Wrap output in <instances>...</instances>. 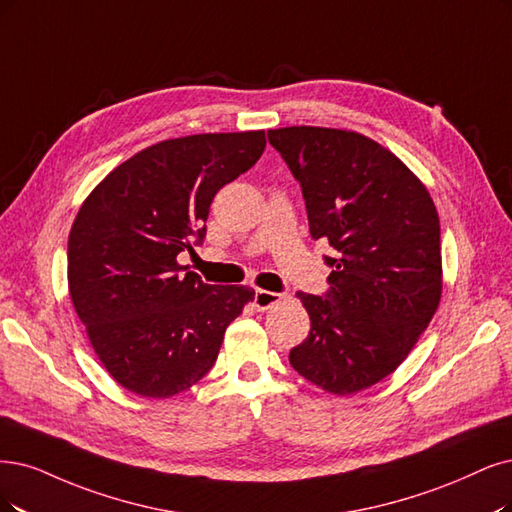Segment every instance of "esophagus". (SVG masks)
I'll list each match as a JSON object with an SVG mask.
<instances>
[{
  "label": "esophagus",
  "mask_w": 512,
  "mask_h": 512,
  "mask_svg": "<svg viewBox=\"0 0 512 512\" xmlns=\"http://www.w3.org/2000/svg\"><path fill=\"white\" fill-rule=\"evenodd\" d=\"M282 299L280 293H274V291H263V289H257L255 295H253V304L257 310H268L272 308L274 304H278V301Z\"/></svg>",
  "instance_id": "1"
}]
</instances>
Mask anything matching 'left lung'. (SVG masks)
Instances as JSON below:
<instances>
[{"mask_svg": "<svg viewBox=\"0 0 512 512\" xmlns=\"http://www.w3.org/2000/svg\"><path fill=\"white\" fill-rule=\"evenodd\" d=\"M306 200L314 240L333 249L323 295L297 293L310 333L293 369L333 394L384 380L426 331L441 299V225L428 189L358 132L268 130Z\"/></svg>", "mask_w": 512, "mask_h": 512, "instance_id": "8db88e82", "label": "left lung"}]
</instances>
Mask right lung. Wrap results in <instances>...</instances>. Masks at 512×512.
Here are the masks:
<instances>
[{"label":"right lung","instance_id":"obj_1","mask_svg":"<svg viewBox=\"0 0 512 512\" xmlns=\"http://www.w3.org/2000/svg\"><path fill=\"white\" fill-rule=\"evenodd\" d=\"M263 149V130L168 139L113 168L82 204L69 234V295L126 390L168 399L192 388L253 301L249 287L206 285L177 255L202 244L215 194Z\"/></svg>","mask_w":512,"mask_h":512}]
</instances>
